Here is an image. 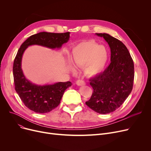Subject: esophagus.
I'll list each match as a JSON object with an SVG mask.
<instances>
[{"label": "esophagus", "instance_id": "34e87169", "mask_svg": "<svg viewBox=\"0 0 151 151\" xmlns=\"http://www.w3.org/2000/svg\"><path fill=\"white\" fill-rule=\"evenodd\" d=\"M76 85L80 86H84V85H85L84 81H83V80H77L76 82Z\"/></svg>", "mask_w": 151, "mask_h": 151}]
</instances>
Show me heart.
I'll use <instances>...</instances> for the list:
<instances>
[{"label": "heart", "instance_id": "heart-1", "mask_svg": "<svg viewBox=\"0 0 151 151\" xmlns=\"http://www.w3.org/2000/svg\"><path fill=\"white\" fill-rule=\"evenodd\" d=\"M71 61L75 66L84 67V72L88 76H96L104 71L108 59L106 47L93 40H88L77 45L72 50ZM73 70L72 67H70Z\"/></svg>", "mask_w": 151, "mask_h": 151}]
</instances>
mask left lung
I'll list each match as a JSON object with an SVG mask.
<instances>
[{
	"label": "left lung",
	"instance_id": "8db88e82",
	"mask_svg": "<svg viewBox=\"0 0 151 151\" xmlns=\"http://www.w3.org/2000/svg\"><path fill=\"white\" fill-rule=\"evenodd\" d=\"M103 37L111 50L109 65L99 75L91 78L93 89L86 104L98 113L106 114L119 108L133 88L134 64L125 45L108 34H96Z\"/></svg>",
	"mask_w": 151,
	"mask_h": 151
}]
</instances>
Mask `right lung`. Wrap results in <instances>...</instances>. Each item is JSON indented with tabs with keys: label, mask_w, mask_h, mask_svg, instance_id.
<instances>
[{
	"label": "right lung",
	"mask_w": 151,
	"mask_h": 151,
	"mask_svg": "<svg viewBox=\"0 0 151 151\" xmlns=\"http://www.w3.org/2000/svg\"><path fill=\"white\" fill-rule=\"evenodd\" d=\"M70 32L51 33L42 32L31 35L18 50L14 60L13 74L15 90L26 107L37 113H46L60 104L65 91L71 86L70 81L38 85L30 81L22 70L24 52L30 46L38 45L54 50L60 49L68 42Z\"/></svg>",
	"instance_id": "1"
}]
</instances>
